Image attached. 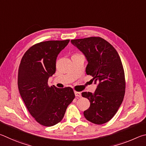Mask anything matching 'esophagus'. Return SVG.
I'll return each mask as SVG.
<instances>
[{"mask_svg":"<svg viewBox=\"0 0 146 146\" xmlns=\"http://www.w3.org/2000/svg\"><path fill=\"white\" fill-rule=\"evenodd\" d=\"M74 94H75V96L76 98H81V92H74Z\"/></svg>","mask_w":146,"mask_h":146,"instance_id":"1","label":"esophagus"}]
</instances>
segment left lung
<instances>
[{
	"label": "left lung",
	"mask_w": 146,
	"mask_h": 146,
	"mask_svg": "<svg viewBox=\"0 0 146 146\" xmlns=\"http://www.w3.org/2000/svg\"><path fill=\"white\" fill-rule=\"evenodd\" d=\"M71 43L87 59L86 74L92 76V80L99 83L94 93H81L90 102L84 116L94 124L106 123L118 111L125 94L126 80L120 56L115 48L101 37L72 40Z\"/></svg>",
	"instance_id": "8db88e82"
}]
</instances>
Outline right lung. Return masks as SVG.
Here are the masks:
<instances>
[{
	"mask_svg": "<svg viewBox=\"0 0 146 146\" xmlns=\"http://www.w3.org/2000/svg\"><path fill=\"white\" fill-rule=\"evenodd\" d=\"M70 40H49L33 45L23 56L18 72V87L28 111L44 126H52L63 119L67 106L75 98L71 87L48 85L56 72L58 54Z\"/></svg>",
	"mask_w": 146,
	"mask_h": 146,
	"instance_id": "right-lung-1",
	"label": "right lung"
}]
</instances>
